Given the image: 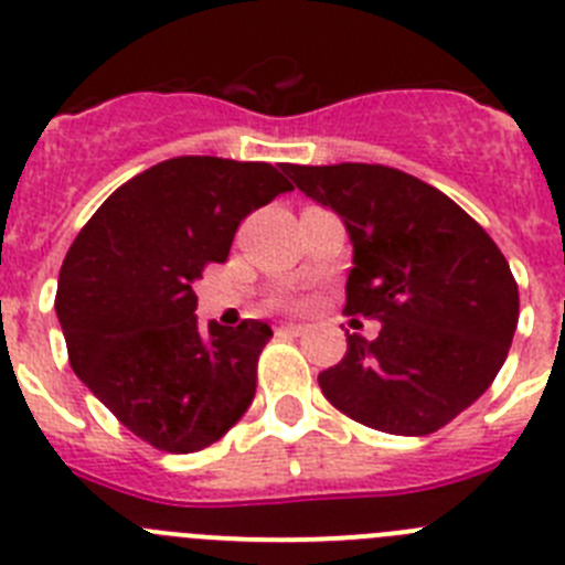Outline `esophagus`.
<instances>
[{
    "label": "esophagus",
    "instance_id": "obj_1",
    "mask_svg": "<svg viewBox=\"0 0 565 565\" xmlns=\"http://www.w3.org/2000/svg\"><path fill=\"white\" fill-rule=\"evenodd\" d=\"M281 330H284V332H292V335H301V332H303V323H284Z\"/></svg>",
    "mask_w": 565,
    "mask_h": 565
}]
</instances>
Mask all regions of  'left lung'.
Here are the masks:
<instances>
[{"mask_svg":"<svg viewBox=\"0 0 565 565\" xmlns=\"http://www.w3.org/2000/svg\"><path fill=\"white\" fill-rule=\"evenodd\" d=\"M352 238L341 364L318 375L323 398L390 435H431L489 390L512 347L520 296L509 262L472 215L384 164H287Z\"/></svg>","mask_w":565,"mask_h":565,"instance_id":"8db88e82","label":"left lung"}]
</instances>
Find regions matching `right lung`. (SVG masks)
<instances>
[{
    "label": "right lung",
    "instance_id": "right-lung-1",
    "mask_svg": "<svg viewBox=\"0 0 565 565\" xmlns=\"http://www.w3.org/2000/svg\"><path fill=\"white\" fill-rule=\"evenodd\" d=\"M292 190L267 161L179 156L121 184L58 273L56 316L87 390L161 452L215 444L255 395L264 321L207 330L193 281L224 264L253 210Z\"/></svg>",
    "mask_w": 565,
    "mask_h": 565
}]
</instances>
